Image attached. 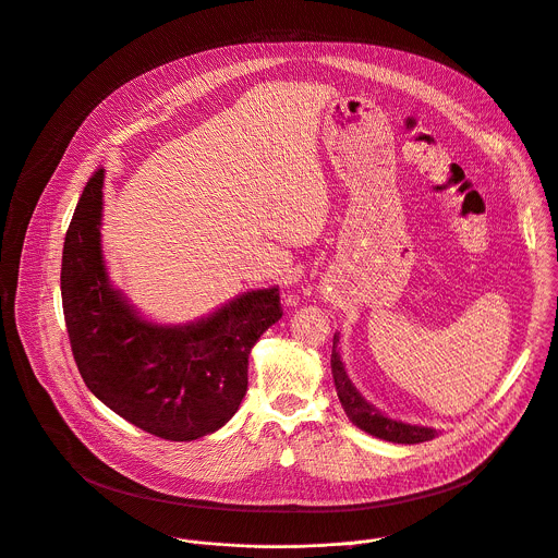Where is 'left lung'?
<instances>
[{
	"label": "left lung",
	"mask_w": 558,
	"mask_h": 558,
	"mask_svg": "<svg viewBox=\"0 0 558 558\" xmlns=\"http://www.w3.org/2000/svg\"><path fill=\"white\" fill-rule=\"evenodd\" d=\"M337 335L332 339V354H330V367H332V379H335V390L339 397V403L343 408V412L348 414V418L352 421V425H356L359 429L367 432L369 436H377L381 440H390V442H399V445H418L425 440H434L438 436L436 429L429 427H416V425H405L392 418H386L379 410H375L369 405L359 392L356 388L350 384L343 363L339 359V350H337Z\"/></svg>",
	"instance_id": "8db88e82"
}]
</instances>
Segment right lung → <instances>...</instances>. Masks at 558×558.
<instances>
[{
	"mask_svg": "<svg viewBox=\"0 0 558 558\" xmlns=\"http://www.w3.org/2000/svg\"><path fill=\"white\" fill-rule=\"evenodd\" d=\"M102 179L89 177L65 234L63 315L85 386L109 410L163 440L223 427L247 392V359L282 317L280 291L245 293L191 326H155L107 282L100 252Z\"/></svg>",
	"mask_w": 558,
	"mask_h": 558,
	"instance_id": "add662e5",
	"label": "right lung"
}]
</instances>
